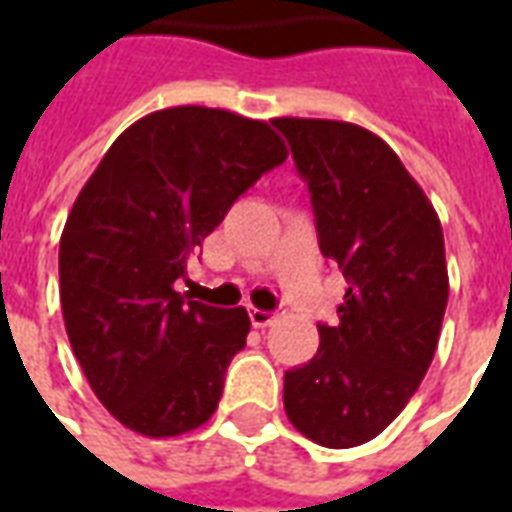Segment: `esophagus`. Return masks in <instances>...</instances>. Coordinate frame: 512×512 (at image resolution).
Wrapping results in <instances>:
<instances>
[{
  "mask_svg": "<svg viewBox=\"0 0 512 512\" xmlns=\"http://www.w3.org/2000/svg\"><path fill=\"white\" fill-rule=\"evenodd\" d=\"M277 318H279L277 312L249 310V321H252V326H255V329H266V326H271V323L277 321Z\"/></svg>",
  "mask_w": 512,
  "mask_h": 512,
  "instance_id": "esophagus-1",
  "label": "esophagus"
}]
</instances>
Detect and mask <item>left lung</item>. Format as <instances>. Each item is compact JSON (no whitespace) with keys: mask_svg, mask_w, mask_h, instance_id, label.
Segmentation results:
<instances>
[{"mask_svg":"<svg viewBox=\"0 0 512 512\" xmlns=\"http://www.w3.org/2000/svg\"><path fill=\"white\" fill-rule=\"evenodd\" d=\"M307 183L321 252L348 282L340 323L285 373L293 428L321 447L376 439L428 373L447 310L444 235L392 147L354 123L277 117Z\"/></svg>","mask_w":512,"mask_h":512,"instance_id":"obj_1","label":"left lung"}]
</instances>
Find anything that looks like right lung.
<instances>
[{
  "label": "right lung",
  "instance_id": "1",
  "mask_svg": "<svg viewBox=\"0 0 512 512\" xmlns=\"http://www.w3.org/2000/svg\"><path fill=\"white\" fill-rule=\"evenodd\" d=\"M288 158L263 120L172 106L136 120L84 183L60 238L68 340L106 411L169 439L205 425L246 345L244 307L180 296L175 282L224 213Z\"/></svg>",
  "mask_w": 512,
  "mask_h": 512
}]
</instances>
